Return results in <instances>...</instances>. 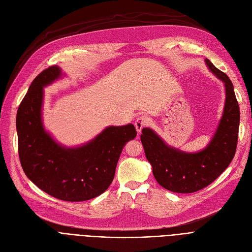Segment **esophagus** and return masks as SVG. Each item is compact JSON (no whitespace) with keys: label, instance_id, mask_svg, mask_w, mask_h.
<instances>
[{"label":"esophagus","instance_id":"esophagus-1","mask_svg":"<svg viewBox=\"0 0 252 252\" xmlns=\"http://www.w3.org/2000/svg\"><path fill=\"white\" fill-rule=\"evenodd\" d=\"M149 123H150V118L147 115H142V116L138 117L135 122V126H136V129L138 133H140L144 126H148Z\"/></svg>","mask_w":252,"mask_h":252}]
</instances>
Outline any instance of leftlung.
<instances>
[{"instance_id":"8db88e82","label":"left lung","mask_w":252,"mask_h":252,"mask_svg":"<svg viewBox=\"0 0 252 252\" xmlns=\"http://www.w3.org/2000/svg\"><path fill=\"white\" fill-rule=\"evenodd\" d=\"M205 63L226 91L221 118L207 146L198 152H184L168 146L153 129H142L141 142L153 176L160 186L171 192L193 193L205 188L229 166L236 152L240 109L233 84L207 58Z\"/></svg>"}]
</instances>
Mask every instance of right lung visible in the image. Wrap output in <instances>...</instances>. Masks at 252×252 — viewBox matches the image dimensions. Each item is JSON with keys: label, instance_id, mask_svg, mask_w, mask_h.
Segmentation results:
<instances>
[{"label": "right lung", "instance_id": "1", "mask_svg": "<svg viewBox=\"0 0 252 252\" xmlns=\"http://www.w3.org/2000/svg\"><path fill=\"white\" fill-rule=\"evenodd\" d=\"M63 75L57 65L45 69L21 101L16 115L19 159L26 177L47 194L64 201H86L108 189L123 148L137 130L131 124L110 126L77 147L55 141L43 124L44 88Z\"/></svg>", "mask_w": 252, "mask_h": 252}]
</instances>
